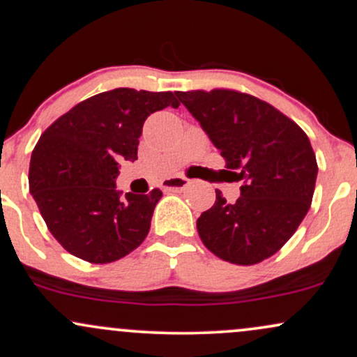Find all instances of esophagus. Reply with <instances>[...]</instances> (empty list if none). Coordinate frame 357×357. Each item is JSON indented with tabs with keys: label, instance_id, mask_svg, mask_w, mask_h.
I'll list each match as a JSON object with an SVG mask.
<instances>
[{
	"label": "esophagus",
	"instance_id": "obj_1",
	"mask_svg": "<svg viewBox=\"0 0 357 357\" xmlns=\"http://www.w3.org/2000/svg\"><path fill=\"white\" fill-rule=\"evenodd\" d=\"M189 183L190 180L185 177H172L163 182V189L167 192H180L185 189V187H189Z\"/></svg>",
	"mask_w": 357,
	"mask_h": 357
}]
</instances>
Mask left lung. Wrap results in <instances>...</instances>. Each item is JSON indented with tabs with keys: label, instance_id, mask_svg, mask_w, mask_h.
Returning a JSON list of instances; mask_svg holds the SVG:
<instances>
[{
	"label": "left lung",
	"instance_id": "1",
	"mask_svg": "<svg viewBox=\"0 0 357 357\" xmlns=\"http://www.w3.org/2000/svg\"><path fill=\"white\" fill-rule=\"evenodd\" d=\"M180 102L221 150L227 172L243 180L229 204L197 219L204 246L224 261L250 266L283 248L310 209L317 160L305 131L282 111L234 89L177 92Z\"/></svg>",
	"mask_w": 357,
	"mask_h": 357
}]
</instances>
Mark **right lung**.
Here are the masks:
<instances>
[{"label": "right lung", "instance_id": "obj_1", "mask_svg": "<svg viewBox=\"0 0 357 357\" xmlns=\"http://www.w3.org/2000/svg\"><path fill=\"white\" fill-rule=\"evenodd\" d=\"M178 107L174 92L106 91L75 104L43 131L28 170L30 192L43 221L66 251L104 265L145 241L162 190L119 197L121 158L135 162L143 123Z\"/></svg>", "mask_w": 357, "mask_h": 357}]
</instances>
